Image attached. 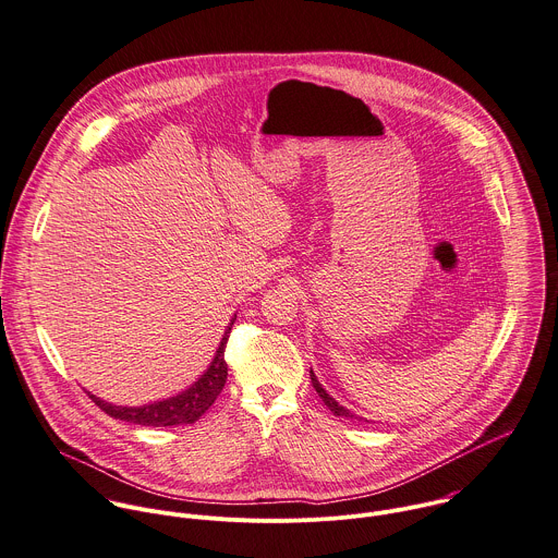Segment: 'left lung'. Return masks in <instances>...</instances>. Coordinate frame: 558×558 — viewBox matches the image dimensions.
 <instances>
[{
  "label": "left lung",
  "mask_w": 558,
  "mask_h": 558,
  "mask_svg": "<svg viewBox=\"0 0 558 558\" xmlns=\"http://www.w3.org/2000/svg\"><path fill=\"white\" fill-rule=\"evenodd\" d=\"M311 383H313V387H315V391H317V393H319V398H322V400H324V404H326V407H328V409H330V411H332V413H335V415H337V417H354V415H352V413H350V411H348V409H343V407H341V404H339V402H337V400H335V398H330V396H328V393H326V391H324V387H322V385H319V380H317V378H315V374H313V369H311Z\"/></svg>",
  "instance_id": "obj_1"
}]
</instances>
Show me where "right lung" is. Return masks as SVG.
Wrapping results in <instances>:
<instances>
[{"mask_svg": "<svg viewBox=\"0 0 558 558\" xmlns=\"http://www.w3.org/2000/svg\"><path fill=\"white\" fill-rule=\"evenodd\" d=\"M234 319H232V324H234ZM232 324L228 326V330L219 343V350H217L210 367L204 372V376L195 385H191L186 391L178 393L175 398L145 404V407H112V404L90 396L88 391L86 393L106 415L121 420V422H130V424H138V426H154V428L193 424L213 407V402L217 400V396L221 393V389L226 385L228 365L223 361V352H226V343H228Z\"/></svg>", "mask_w": 558, "mask_h": 558, "instance_id": "1", "label": "right lung"}]
</instances>
